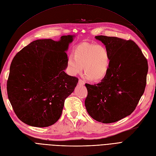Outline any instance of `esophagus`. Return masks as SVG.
<instances>
[{
  "label": "esophagus",
  "mask_w": 156,
  "mask_h": 156,
  "mask_svg": "<svg viewBox=\"0 0 156 156\" xmlns=\"http://www.w3.org/2000/svg\"><path fill=\"white\" fill-rule=\"evenodd\" d=\"M78 83H79V85H81V86H83V85H84V84H85L84 81H83V80H81V79H79V80Z\"/></svg>",
  "instance_id": "obj_1"
}]
</instances>
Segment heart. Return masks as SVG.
Listing matches in <instances>:
<instances>
[{
	"label": "heart",
	"mask_w": 156,
	"mask_h": 156,
	"mask_svg": "<svg viewBox=\"0 0 156 156\" xmlns=\"http://www.w3.org/2000/svg\"><path fill=\"white\" fill-rule=\"evenodd\" d=\"M69 72L76 76L83 72L93 81H98L105 77L111 66V54L104 45L84 43L74 50L73 55L68 58Z\"/></svg>",
	"instance_id": "obj_1"
}]
</instances>
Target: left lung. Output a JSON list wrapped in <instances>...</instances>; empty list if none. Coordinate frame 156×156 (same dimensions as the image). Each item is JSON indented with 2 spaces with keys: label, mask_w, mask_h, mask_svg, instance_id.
Wrapping results in <instances>:
<instances>
[{
  "label": "left lung",
  "mask_w": 156,
  "mask_h": 156,
  "mask_svg": "<svg viewBox=\"0 0 156 156\" xmlns=\"http://www.w3.org/2000/svg\"><path fill=\"white\" fill-rule=\"evenodd\" d=\"M111 54L107 76L97 84H86L85 107L90 116L104 123L116 122L131 114L144 93L148 64L132 40L97 36Z\"/></svg>",
  "instance_id": "left-lung-1"
}]
</instances>
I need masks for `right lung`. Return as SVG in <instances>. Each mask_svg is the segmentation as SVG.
Listing matches in <instances>:
<instances>
[{"mask_svg": "<svg viewBox=\"0 0 156 156\" xmlns=\"http://www.w3.org/2000/svg\"><path fill=\"white\" fill-rule=\"evenodd\" d=\"M75 35L59 41L37 40L14 57L7 83L9 102L19 119L27 125L45 127L61 115L65 99L78 79L67 75L66 52Z\"/></svg>", "mask_w": 156, "mask_h": 156, "instance_id": "right-lung-1", "label": "right lung"}]
</instances>
